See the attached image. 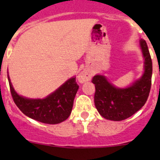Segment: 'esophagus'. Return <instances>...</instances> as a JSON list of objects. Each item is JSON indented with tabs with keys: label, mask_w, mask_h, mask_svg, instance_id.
<instances>
[{
	"label": "esophagus",
	"mask_w": 160,
	"mask_h": 160,
	"mask_svg": "<svg viewBox=\"0 0 160 160\" xmlns=\"http://www.w3.org/2000/svg\"><path fill=\"white\" fill-rule=\"evenodd\" d=\"M93 76V72L89 70H83L79 74L78 80L80 83H84L86 81H89Z\"/></svg>",
	"instance_id": "obj_1"
}]
</instances>
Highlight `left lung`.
I'll return each instance as SVG.
<instances>
[{
	"label": "left lung",
	"mask_w": 160,
	"mask_h": 160,
	"mask_svg": "<svg viewBox=\"0 0 160 160\" xmlns=\"http://www.w3.org/2000/svg\"><path fill=\"white\" fill-rule=\"evenodd\" d=\"M145 59V71L140 79L127 88H118L109 83L104 76L92 79L95 84L94 104L99 114L111 121H122L133 115L146 104L150 92L152 62L145 40L139 41Z\"/></svg>",
	"instance_id": "8db88e82"
}]
</instances>
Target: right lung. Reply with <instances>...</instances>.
I'll list each match as a JSON object with an SVG mask.
<instances>
[{
	"label": "right lung",
	"instance_id": "right-lung-1",
	"mask_svg": "<svg viewBox=\"0 0 160 160\" xmlns=\"http://www.w3.org/2000/svg\"><path fill=\"white\" fill-rule=\"evenodd\" d=\"M8 78L14 102L26 116L50 125L59 124L69 118L79 88L76 77L69 79L44 99H29L20 96L13 88L8 75Z\"/></svg>",
	"mask_w": 160,
	"mask_h": 160
}]
</instances>
